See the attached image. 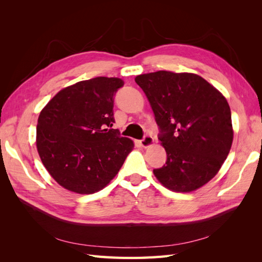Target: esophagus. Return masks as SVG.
<instances>
[{
    "label": "esophagus",
    "mask_w": 262,
    "mask_h": 262,
    "mask_svg": "<svg viewBox=\"0 0 262 262\" xmlns=\"http://www.w3.org/2000/svg\"><path fill=\"white\" fill-rule=\"evenodd\" d=\"M154 143V139L153 137L150 136V134H145V136L143 137V139L140 140V145L142 147H148Z\"/></svg>",
    "instance_id": "obj_1"
}]
</instances>
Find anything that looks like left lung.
I'll return each instance as SVG.
<instances>
[{
    "label": "left lung",
    "mask_w": 262,
    "mask_h": 262,
    "mask_svg": "<svg viewBox=\"0 0 262 262\" xmlns=\"http://www.w3.org/2000/svg\"><path fill=\"white\" fill-rule=\"evenodd\" d=\"M136 82L152 107L158 140L167 154L154 175L172 191L202 187L216 175L233 143L227 100L192 73L157 71L138 75Z\"/></svg>",
    "instance_id": "left-lung-1"
}]
</instances>
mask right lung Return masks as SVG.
Returning <instances> with one entry per match:
<instances>
[{
	"label": "right lung",
	"instance_id": "add662e5",
	"mask_svg": "<svg viewBox=\"0 0 262 262\" xmlns=\"http://www.w3.org/2000/svg\"><path fill=\"white\" fill-rule=\"evenodd\" d=\"M124 82L98 76L60 91L41 110L37 149L52 178L70 191L91 194L121 168L133 142L115 129V95Z\"/></svg>",
	"mask_w": 262,
	"mask_h": 262
}]
</instances>
